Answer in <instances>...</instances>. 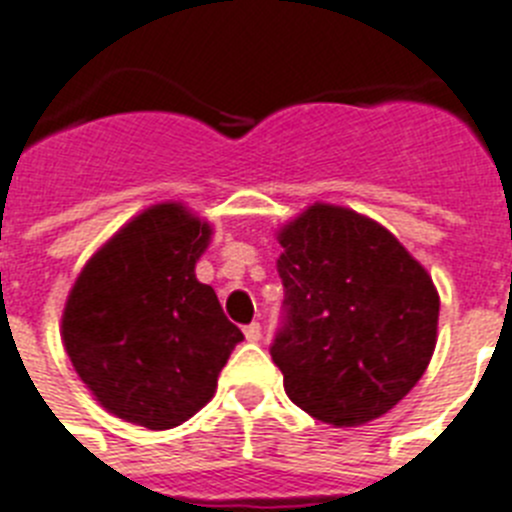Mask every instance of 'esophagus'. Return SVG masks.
<instances>
[{
    "mask_svg": "<svg viewBox=\"0 0 512 512\" xmlns=\"http://www.w3.org/2000/svg\"><path fill=\"white\" fill-rule=\"evenodd\" d=\"M243 334H246L248 342H259V339H261V326H259V323H248L246 329H243Z\"/></svg>",
    "mask_w": 512,
    "mask_h": 512,
    "instance_id": "obj_1",
    "label": "esophagus"
}]
</instances>
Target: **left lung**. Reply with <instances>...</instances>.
Segmentation results:
<instances>
[{"instance_id": "obj_1", "label": "left lung", "mask_w": 512, "mask_h": 512, "mask_svg": "<svg viewBox=\"0 0 512 512\" xmlns=\"http://www.w3.org/2000/svg\"><path fill=\"white\" fill-rule=\"evenodd\" d=\"M285 285L272 360L310 417L357 427L399 404L430 365L440 298L425 266L370 217L313 204L279 230Z\"/></svg>"}]
</instances>
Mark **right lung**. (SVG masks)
<instances>
[{"instance_id":"1","label":"right lung","mask_w":512,"mask_h":512,"mask_svg":"<svg viewBox=\"0 0 512 512\" xmlns=\"http://www.w3.org/2000/svg\"><path fill=\"white\" fill-rule=\"evenodd\" d=\"M212 227L183 204L137 214L87 261L61 316V339L100 406L170 430L214 396L243 334L194 266Z\"/></svg>"}]
</instances>
